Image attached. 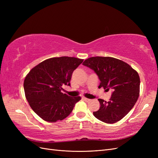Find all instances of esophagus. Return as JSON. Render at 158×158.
<instances>
[{
	"instance_id": "1",
	"label": "esophagus",
	"mask_w": 158,
	"mask_h": 158,
	"mask_svg": "<svg viewBox=\"0 0 158 158\" xmlns=\"http://www.w3.org/2000/svg\"><path fill=\"white\" fill-rule=\"evenodd\" d=\"M83 99L84 100L85 102H88L89 101V100H90L89 99H88V98H84V97L83 98Z\"/></svg>"
}]
</instances>
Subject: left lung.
Masks as SVG:
<instances>
[{
	"label": "left lung",
	"instance_id": "1",
	"mask_svg": "<svg viewBox=\"0 0 158 158\" xmlns=\"http://www.w3.org/2000/svg\"><path fill=\"white\" fill-rule=\"evenodd\" d=\"M83 64L95 71L101 81L99 88L113 93L109 102L98 99L100 108L93 113L99 121L112 124L126 116L140 94V77L125 62L110 56H92Z\"/></svg>",
	"mask_w": 158,
	"mask_h": 158
}]
</instances>
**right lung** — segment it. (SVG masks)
<instances>
[{
	"label": "right lung",
	"instance_id": "right-lung-1",
	"mask_svg": "<svg viewBox=\"0 0 158 158\" xmlns=\"http://www.w3.org/2000/svg\"><path fill=\"white\" fill-rule=\"evenodd\" d=\"M83 60L71 56L52 57L34 66L26 75L23 82L26 98L43 120H63L81 99L80 96L71 98L61 90L62 85H70L73 71Z\"/></svg>",
	"mask_w": 158,
	"mask_h": 158
}]
</instances>
